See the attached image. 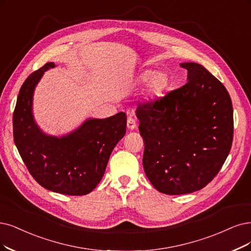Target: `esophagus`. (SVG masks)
<instances>
[{"label":"esophagus","instance_id":"34e87169","mask_svg":"<svg viewBox=\"0 0 251 251\" xmlns=\"http://www.w3.org/2000/svg\"><path fill=\"white\" fill-rule=\"evenodd\" d=\"M127 127L128 129H130V130H133V129L136 128V121L134 118L129 117L127 119Z\"/></svg>","mask_w":251,"mask_h":251}]
</instances>
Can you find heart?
<instances>
[{
	"label": "heart",
	"instance_id": "1",
	"mask_svg": "<svg viewBox=\"0 0 251 251\" xmlns=\"http://www.w3.org/2000/svg\"><path fill=\"white\" fill-rule=\"evenodd\" d=\"M140 80L147 82V93L150 97L159 96L169 85V76L163 71L145 70L141 73Z\"/></svg>",
	"mask_w": 251,
	"mask_h": 251
}]
</instances>
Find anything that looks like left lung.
Here are the masks:
<instances>
[{
	"mask_svg": "<svg viewBox=\"0 0 251 251\" xmlns=\"http://www.w3.org/2000/svg\"><path fill=\"white\" fill-rule=\"evenodd\" d=\"M180 66L187 70L186 85L135 111L146 176L157 190L171 196L201 190L214 179L234 133L226 87L198 63Z\"/></svg>",
	"mask_w": 251,
	"mask_h": 251,
	"instance_id": "obj_1",
	"label": "left lung"
}]
</instances>
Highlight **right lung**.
<instances>
[{
  "mask_svg": "<svg viewBox=\"0 0 251 251\" xmlns=\"http://www.w3.org/2000/svg\"><path fill=\"white\" fill-rule=\"evenodd\" d=\"M51 62L33 72L20 90L13 113L14 143L32 177L48 190L85 196L103 177L109 156L126 133L121 111L105 119H88L63 136L44 133L33 116L34 91Z\"/></svg>",
  "mask_w": 251,
  "mask_h": 251,
  "instance_id": "right-lung-1",
  "label": "right lung"
}]
</instances>
